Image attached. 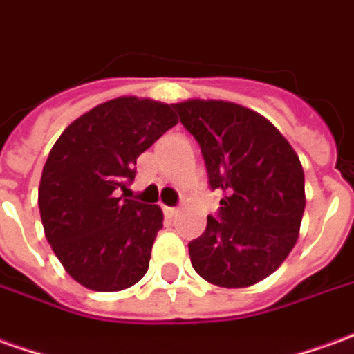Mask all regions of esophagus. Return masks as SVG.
I'll list each match as a JSON object with an SVG mask.
<instances>
[{
  "mask_svg": "<svg viewBox=\"0 0 354 354\" xmlns=\"http://www.w3.org/2000/svg\"><path fill=\"white\" fill-rule=\"evenodd\" d=\"M165 212H167V214H169V216H178V209L176 207H165Z\"/></svg>",
  "mask_w": 354,
  "mask_h": 354,
  "instance_id": "obj_1",
  "label": "esophagus"
}]
</instances>
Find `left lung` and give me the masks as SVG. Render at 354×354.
<instances>
[{"label":"left lung","instance_id":"left-lung-1","mask_svg":"<svg viewBox=\"0 0 354 354\" xmlns=\"http://www.w3.org/2000/svg\"><path fill=\"white\" fill-rule=\"evenodd\" d=\"M182 124L201 145L212 189H222L218 218L189 243L203 280L249 288L268 278L299 239L305 172L297 153L268 118L222 100L174 103Z\"/></svg>","mask_w":354,"mask_h":354}]
</instances>
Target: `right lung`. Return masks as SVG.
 I'll use <instances>...</instances> for the list:
<instances>
[{"mask_svg": "<svg viewBox=\"0 0 354 354\" xmlns=\"http://www.w3.org/2000/svg\"><path fill=\"white\" fill-rule=\"evenodd\" d=\"M178 124L169 103L122 95L73 120L51 147L38 189L49 245L66 274L93 291L142 280L162 228L159 205L118 197L138 157Z\"/></svg>", "mask_w": 354, "mask_h": 354, "instance_id": "right-lung-1", "label": "right lung"}]
</instances>
